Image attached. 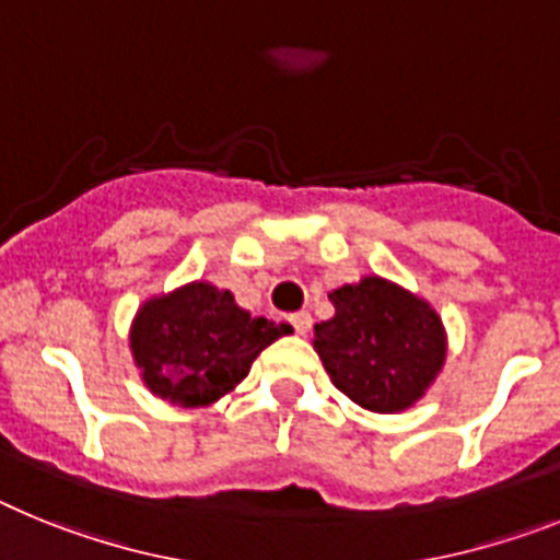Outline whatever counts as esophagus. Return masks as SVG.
<instances>
[{"mask_svg":"<svg viewBox=\"0 0 560 560\" xmlns=\"http://www.w3.org/2000/svg\"><path fill=\"white\" fill-rule=\"evenodd\" d=\"M290 324H293V329H295V332H299V335H307L310 327H313V315L304 313V310H301V313L290 315Z\"/></svg>","mask_w":560,"mask_h":560,"instance_id":"34e87169","label":"esophagus"}]
</instances>
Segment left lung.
<instances>
[{
  "label": "left lung",
  "mask_w": 560,
  "mask_h": 560,
  "mask_svg": "<svg viewBox=\"0 0 560 560\" xmlns=\"http://www.w3.org/2000/svg\"><path fill=\"white\" fill-rule=\"evenodd\" d=\"M329 301L335 315L315 324L313 347L335 388L377 415L422 400L448 354L436 310L383 276L338 287Z\"/></svg>",
  "instance_id": "1"
}]
</instances>
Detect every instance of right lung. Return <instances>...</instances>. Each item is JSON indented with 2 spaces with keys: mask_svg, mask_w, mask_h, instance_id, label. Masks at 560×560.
Wrapping results in <instances>:
<instances>
[{
  "mask_svg": "<svg viewBox=\"0 0 560 560\" xmlns=\"http://www.w3.org/2000/svg\"><path fill=\"white\" fill-rule=\"evenodd\" d=\"M290 324L253 318L211 281H188L140 304L129 327V349L145 388L179 408L211 406L240 386Z\"/></svg>",
  "mask_w": 560,
  "mask_h": 560,
  "instance_id": "right-lung-1",
  "label": "right lung"
}]
</instances>
